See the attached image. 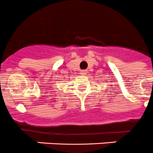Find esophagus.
I'll return each instance as SVG.
<instances>
[{
    "mask_svg": "<svg viewBox=\"0 0 153 153\" xmlns=\"http://www.w3.org/2000/svg\"><path fill=\"white\" fill-rule=\"evenodd\" d=\"M81 75H86V71H81L79 73Z\"/></svg>",
    "mask_w": 153,
    "mask_h": 153,
    "instance_id": "esophagus-1",
    "label": "esophagus"
}]
</instances>
